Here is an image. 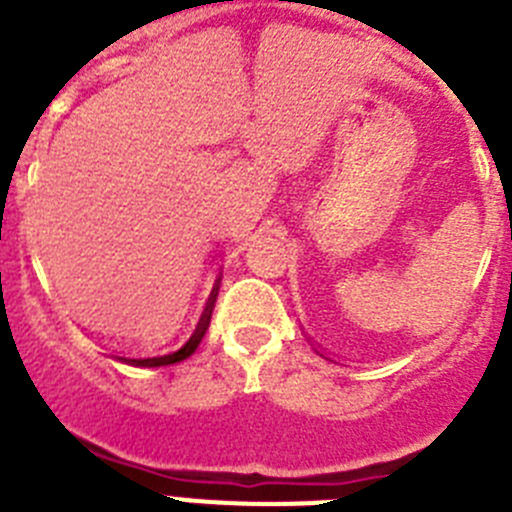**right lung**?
<instances>
[{
	"instance_id": "right-lung-1",
	"label": "right lung",
	"mask_w": 512,
	"mask_h": 512,
	"mask_svg": "<svg viewBox=\"0 0 512 512\" xmlns=\"http://www.w3.org/2000/svg\"><path fill=\"white\" fill-rule=\"evenodd\" d=\"M217 289H220V284H215L210 292V297H207V305L205 310H202L200 315V323H197V328H194L192 336L187 338V341L182 343L179 348H174V351H164V354H148V356H117V361H122V364H130V366H169V364H179V361L189 359V356L197 351V346H200V341L205 338L207 328H210V318H212V307H215V300H217Z\"/></svg>"
}]
</instances>
